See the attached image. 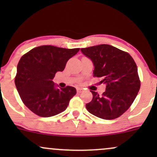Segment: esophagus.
Returning <instances> with one entry per match:
<instances>
[{"label":"esophagus","mask_w":157,"mask_h":157,"mask_svg":"<svg viewBox=\"0 0 157 157\" xmlns=\"http://www.w3.org/2000/svg\"><path fill=\"white\" fill-rule=\"evenodd\" d=\"M82 91V89H81V88H77V93H81Z\"/></svg>","instance_id":"1"}]
</instances>
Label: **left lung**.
Wrapping results in <instances>:
<instances>
[{"label": "left lung", "mask_w": 157, "mask_h": 157, "mask_svg": "<svg viewBox=\"0 0 157 157\" xmlns=\"http://www.w3.org/2000/svg\"><path fill=\"white\" fill-rule=\"evenodd\" d=\"M80 51L92 61L93 76L105 85L102 95L91 91L93 99L86 105L89 113L104 120H113L129 109L140 89L137 67L127 52L108 44L82 48Z\"/></svg>", "instance_id": "left-lung-1"}]
</instances>
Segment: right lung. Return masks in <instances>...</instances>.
Returning a JSON list of instances; mask_svg holds the SVG:
<instances>
[{
    "label": "right lung",
    "instance_id": "right-lung-1",
    "mask_svg": "<svg viewBox=\"0 0 157 157\" xmlns=\"http://www.w3.org/2000/svg\"><path fill=\"white\" fill-rule=\"evenodd\" d=\"M80 48L41 46L22 56L17 67L15 83L24 105L43 117L65 111L76 94L72 86L59 89L52 81L57 71H63L67 61Z\"/></svg>",
    "mask_w": 157,
    "mask_h": 157
}]
</instances>
